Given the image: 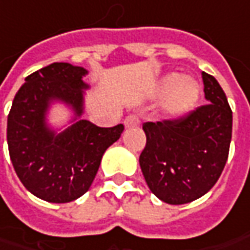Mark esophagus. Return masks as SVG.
Instances as JSON below:
<instances>
[{
	"label": "esophagus",
	"instance_id": "1",
	"mask_svg": "<svg viewBox=\"0 0 250 250\" xmlns=\"http://www.w3.org/2000/svg\"><path fill=\"white\" fill-rule=\"evenodd\" d=\"M125 125L127 128L140 125V117H138L137 114H130V116H127L125 119Z\"/></svg>",
	"mask_w": 250,
	"mask_h": 250
}]
</instances>
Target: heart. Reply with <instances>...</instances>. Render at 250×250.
<instances>
[{"instance_id": "obj_1", "label": "heart", "mask_w": 250, "mask_h": 250, "mask_svg": "<svg viewBox=\"0 0 250 250\" xmlns=\"http://www.w3.org/2000/svg\"><path fill=\"white\" fill-rule=\"evenodd\" d=\"M159 91L165 93L162 102L165 114L172 119H178L197 106L201 86L190 77H180L176 72H170L161 80Z\"/></svg>"}]
</instances>
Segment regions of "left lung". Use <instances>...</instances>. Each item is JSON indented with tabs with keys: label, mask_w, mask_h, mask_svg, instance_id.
Listing matches in <instances>:
<instances>
[{
	"label": "left lung",
	"mask_w": 250,
	"mask_h": 250,
	"mask_svg": "<svg viewBox=\"0 0 250 250\" xmlns=\"http://www.w3.org/2000/svg\"><path fill=\"white\" fill-rule=\"evenodd\" d=\"M201 75L208 104L179 119L143 125L146 144L140 167L149 190L168 204L204 196L228 159L232 110L218 81L207 72Z\"/></svg>",
	"instance_id": "left-lung-1"
}]
</instances>
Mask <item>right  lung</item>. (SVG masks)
Returning a JSON list of instances; mask_svg holds the SVG:
<instances>
[{
    "label": "right lung",
    "mask_w": 250,
    "mask_h": 250,
    "mask_svg": "<svg viewBox=\"0 0 250 250\" xmlns=\"http://www.w3.org/2000/svg\"><path fill=\"white\" fill-rule=\"evenodd\" d=\"M86 74L82 67L53 62L26 77L14 98L6 125L9 157L23 186L42 200L68 203L86 193L104 151L125 130L123 125L98 127L88 120L61 133L47 125L45 113L54 100L68 104L78 120Z\"/></svg>",
    "instance_id": "right-lung-1"
}]
</instances>
